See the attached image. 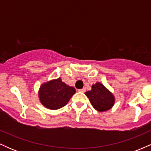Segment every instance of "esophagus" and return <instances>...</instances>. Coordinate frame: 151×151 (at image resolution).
Listing matches in <instances>:
<instances>
[{
    "instance_id": "34e87169",
    "label": "esophagus",
    "mask_w": 151,
    "mask_h": 151,
    "mask_svg": "<svg viewBox=\"0 0 151 151\" xmlns=\"http://www.w3.org/2000/svg\"><path fill=\"white\" fill-rule=\"evenodd\" d=\"M78 91H79V92H82V93H84L86 91V89H79Z\"/></svg>"
}]
</instances>
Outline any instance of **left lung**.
I'll return each mask as SVG.
<instances>
[{
  "instance_id": "8db88e82",
  "label": "left lung",
  "mask_w": 151,
  "mask_h": 151,
  "mask_svg": "<svg viewBox=\"0 0 151 151\" xmlns=\"http://www.w3.org/2000/svg\"><path fill=\"white\" fill-rule=\"evenodd\" d=\"M91 105L99 111L109 110L114 104V96L101 83L93 84L91 91L85 92Z\"/></svg>"
}]
</instances>
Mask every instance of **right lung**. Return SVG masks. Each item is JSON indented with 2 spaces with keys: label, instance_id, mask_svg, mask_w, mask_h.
Wrapping results in <instances>:
<instances>
[{
  "label": "right lung",
  "instance_id": "add662e5",
  "mask_svg": "<svg viewBox=\"0 0 151 151\" xmlns=\"http://www.w3.org/2000/svg\"><path fill=\"white\" fill-rule=\"evenodd\" d=\"M75 92L74 87L67 85L58 78L40 86L39 97L42 104L46 108L56 110L65 106Z\"/></svg>",
  "mask_w": 151,
  "mask_h": 151
}]
</instances>
